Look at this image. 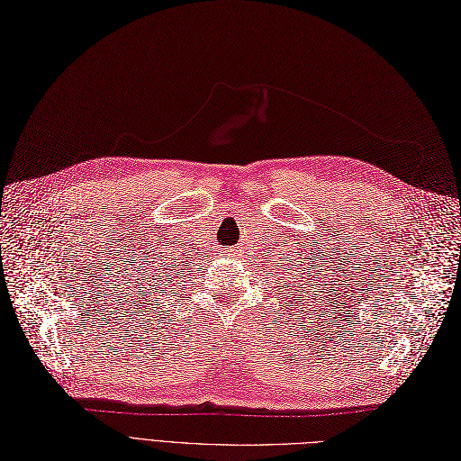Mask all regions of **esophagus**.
<instances>
[{"label": "esophagus", "mask_w": 461, "mask_h": 461, "mask_svg": "<svg viewBox=\"0 0 461 461\" xmlns=\"http://www.w3.org/2000/svg\"><path fill=\"white\" fill-rule=\"evenodd\" d=\"M235 254H237V247H231V249L226 250V257H230V258H233Z\"/></svg>", "instance_id": "esophagus-1"}]
</instances>
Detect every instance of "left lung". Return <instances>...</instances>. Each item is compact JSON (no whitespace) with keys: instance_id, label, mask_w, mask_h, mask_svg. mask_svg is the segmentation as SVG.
I'll return each instance as SVG.
<instances>
[{"instance_id":"1","label":"left lung","mask_w":461,"mask_h":461,"mask_svg":"<svg viewBox=\"0 0 461 461\" xmlns=\"http://www.w3.org/2000/svg\"><path fill=\"white\" fill-rule=\"evenodd\" d=\"M303 271H305V269H303Z\"/></svg>"}]
</instances>
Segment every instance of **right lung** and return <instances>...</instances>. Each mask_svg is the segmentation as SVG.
I'll use <instances>...</instances> for the list:
<instances>
[{
  "label": "right lung",
  "instance_id": "add662e5",
  "mask_svg": "<svg viewBox=\"0 0 461 461\" xmlns=\"http://www.w3.org/2000/svg\"><path fill=\"white\" fill-rule=\"evenodd\" d=\"M149 252H153V257H158L156 262H151V254H149V258L146 262H132L134 267H131V276L125 271L127 277H129V283H127V286H129V293H127L129 298H127V302L136 303V305H139V308L142 305V308H146V310L156 312V305H161V302H158L159 298H156L159 294V283H153V281L159 279L161 277L159 274H163V271H167L168 267H173V269H170V276H173V271L176 269L175 279H182L184 276H180L178 267H175L176 266L175 262H168V266H165L167 262H163L159 258V257H163V258L170 257V252L165 254L159 249H149ZM144 254H148V252H144ZM148 263L150 264L149 267L147 266ZM170 283H173V281H170ZM149 301L152 302L151 304L149 303ZM139 308H136V310H139Z\"/></svg>",
  "mask_w": 461,
  "mask_h": 461
}]
</instances>
